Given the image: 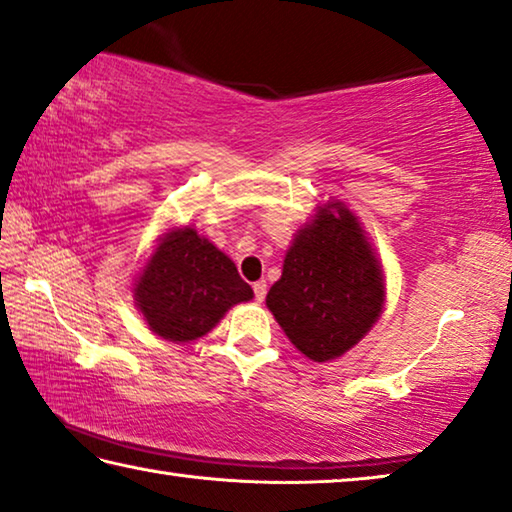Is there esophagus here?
<instances>
[{
  "label": "esophagus",
  "mask_w": 512,
  "mask_h": 512,
  "mask_svg": "<svg viewBox=\"0 0 512 512\" xmlns=\"http://www.w3.org/2000/svg\"><path fill=\"white\" fill-rule=\"evenodd\" d=\"M253 291H255V300H259V303H262L264 296H266V282H264V280L255 282V285H253Z\"/></svg>",
  "instance_id": "esophagus-1"
}]
</instances>
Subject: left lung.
I'll use <instances>...</instances> for the list:
<instances>
[{"label": "left lung", "mask_w": 512, "mask_h": 512, "mask_svg": "<svg viewBox=\"0 0 512 512\" xmlns=\"http://www.w3.org/2000/svg\"><path fill=\"white\" fill-rule=\"evenodd\" d=\"M383 266L351 209L328 202L300 227L266 307L305 358H342L378 321Z\"/></svg>", "instance_id": "obj_1"}]
</instances>
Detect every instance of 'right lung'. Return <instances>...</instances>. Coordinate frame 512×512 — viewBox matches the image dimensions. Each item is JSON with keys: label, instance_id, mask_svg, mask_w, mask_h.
Masks as SVG:
<instances>
[{"label": "right lung", "instance_id": "1", "mask_svg": "<svg viewBox=\"0 0 512 512\" xmlns=\"http://www.w3.org/2000/svg\"><path fill=\"white\" fill-rule=\"evenodd\" d=\"M253 298L237 266L193 227L159 239L134 285V300L154 335L175 344L207 335L232 305Z\"/></svg>", "mask_w": 512, "mask_h": 512}]
</instances>
